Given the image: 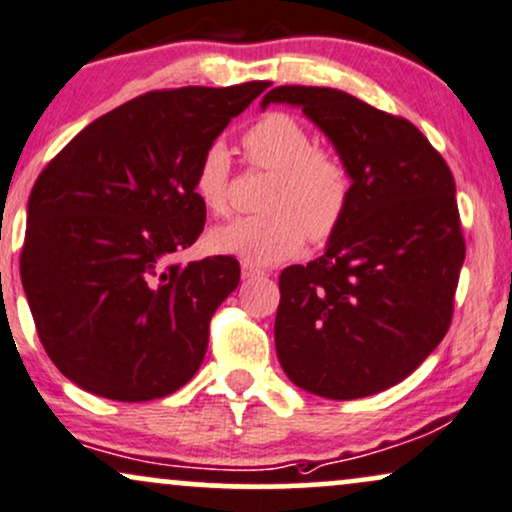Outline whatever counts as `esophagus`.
I'll list each match as a JSON object with an SVG mask.
<instances>
[{
    "label": "esophagus",
    "mask_w": 512,
    "mask_h": 512,
    "mask_svg": "<svg viewBox=\"0 0 512 512\" xmlns=\"http://www.w3.org/2000/svg\"><path fill=\"white\" fill-rule=\"evenodd\" d=\"M255 276H264L262 269L252 267V264H243V279H255Z\"/></svg>",
    "instance_id": "34e87169"
}]
</instances>
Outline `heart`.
<instances>
[{
	"mask_svg": "<svg viewBox=\"0 0 512 512\" xmlns=\"http://www.w3.org/2000/svg\"><path fill=\"white\" fill-rule=\"evenodd\" d=\"M243 150L252 166L272 171L257 217H243L209 233V248L245 264L269 267L303 248L329 243L341 231L353 202V171L329 147L315 145L303 121L272 112L243 133ZM231 159L226 147L212 143L202 152L193 174V190L214 217L229 212Z\"/></svg>",
	"mask_w": 512,
	"mask_h": 512,
	"instance_id": "1",
	"label": "heart"
}]
</instances>
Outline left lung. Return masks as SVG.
<instances>
[{"label": "left lung", "instance_id": "8db88e82", "mask_svg": "<svg viewBox=\"0 0 512 512\" xmlns=\"http://www.w3.org/2000/svg\"><path fill=\"white\" fill-rule=\"evenodd\" d=\"M269 102L303 107L355 183L324 255L279 276L276 355L300 389L372 396L415 372L451 326L465 262L453 174L420 128L348 92L281 85Z\"/></svg>", "mask_w": 512, "mask_h": 512}]
</instances>
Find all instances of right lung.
Listing matches in <instances>:
<instances>
[{
  "instance_id": "add662e5",
  "label": "right lung",
  "mask_w": 512,
  "mask_h": 512,
  "mask_svg": "<svg viewBox=\"0 0 512 512\" xmlns=\"http://www.w3.org/2000/svg\"><path fill=\"white\" fill-rule=\"evenodd\" d=\"M267 80L152 90L85 126L35 181L21 281L40 343L95 396L140 403L186 386L236 257L181 264L205 229L195 166Z\"/></svg>"
}]
</instances>
